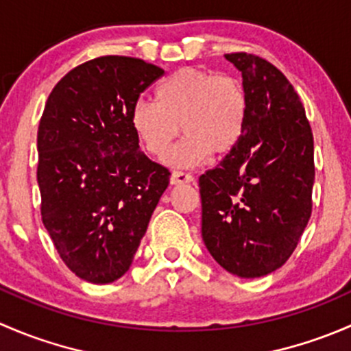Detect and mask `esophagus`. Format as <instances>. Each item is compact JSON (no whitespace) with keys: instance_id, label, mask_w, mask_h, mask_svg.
<instances>
[{"instance_id":"esophagus-1","label":"esophagus","mask_w":351,"mask_h":351,"mask_svg":"<svg viewBox=\"0 0 351 351\" xmlns=\"http://www.w3.org/2000/svg\"><path fill=\"white\" fill-rule=\"evenodd\" d=\"M169 182H171V185H182V183H193L195 178L192 175H189V173L175 171L171 175V178H169Z\"/></svg>"}]
</instances>
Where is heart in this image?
I'll return each instance as SVG.
<instances>
[{
	"label": "heart",
	"mask_w": 351,
	"mask_h": 351,
	"mask_svg": "<svg viewBox=\"0 0 351 351\" xmlns=\"http://www.w3.org/2000/svg\"><path fill=\"white\" fill-rule=\"evenodd\" d=\"M247 119V95L241 81L183 67L154 90V104L137 100L130 127L144 151L162 158L180 130L185 139L166 158L173 168H190L208 154H224L241 139Z\"/></svg>",
	"instance_id": "b5f03b06"
}]
</instances>
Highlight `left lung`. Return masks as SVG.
Segmentation results:
<instances>
[{
	"label": "left lung",
	"instance_id": "obj_1",
	"mask_svg": "<svg viewBox=\"0 0 351 351\" xmlns=\"http://www.w3.org/2000/svg\"><path fill=\"white\" fill-rule=\"evenodd\" d=\"M224 58L241 71L247 119L239 143L198 180L202 239L229 274L258 278L289 260L309 222L314 141L277 67L246 52Z\"/></svg>",
	"mask_w": 351,
	"mask_h": 351
}]
</instances>
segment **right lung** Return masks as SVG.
Listing matches in <instances>:
<instances>
[{
	"label": "right lung",
	"instance_id": "right-lung-1",
	"mask_svg": "<svg viewBox=\"0 0 351 351\" xmlns=\"http://www.w3.org/2000/svg\"><path fill=\"white\" fill-rule=\"evenodd\" d=\"M165 71L105 56L74 67L49 95L38 123L42 222L59 256L91 284L130 268L169 171L141 151L130 110Z\"/></svg>",
	"mask_w": 351,
	"mask_h": 351
}]
</instances>
